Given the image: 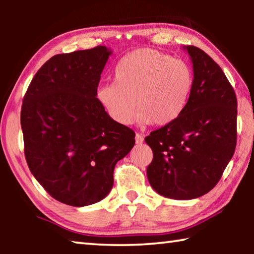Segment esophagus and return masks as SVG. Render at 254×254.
<instances>
[{"instance_id": "esophagus-1", "label": "esophagus", "mask_w": 254, "mask_h": 254, "mask_svg": "<svg viewBox=\"0 0 254 254\" xmlns=\"http://www.w3.org/2000/svg\"><path fill=\"white\" fill-rule=\"evenodd\" d=\"M144 141V135L141 134V133H136L135 134V142L137 144H141Z\"/></svg>"}]
</instances>
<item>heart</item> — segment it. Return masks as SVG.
Listing matches in <instances>:
<instances>
[{"label": "heart", "mask_w": 254, "mask_h": 254, "mask_svg": "<svg viewBox=\"0 0 254 254\" xmlns=\"http://www.w3.org/2000/svg\"><path fill=\"white\" fill-rule=\"evenodd\" d=\"M113 78L114 84L98 88L97 98L122 126L132 123L135 105L141 123L166 126L173 122L186 106L194 84L187 64L149 48L126 56L115 68Z\"/></svg>", "instance_id": "b5f03b06"}]
</instances>
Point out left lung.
<instances>
[{"label":"left lung","instance_id":"left-lung-1","mask_svg":"<svg viewBox=\"0 0 254 254\" xmlns=\"http://www.w3.org/2000/svg\"><path fill=\"white\" fill-rule=\"evenodd\" d=\"M194 84L182 113L145 136L153 159L147 175L158 194L192 199L220 182L236 147L238 101L222 68L195 46H187Z\"/></svg>","mask_w":254,"mask_h":254}]
</instances>
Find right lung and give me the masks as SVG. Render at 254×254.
Segmentation results:
<instances>
[{"instance_id": "right-lung-1", "label": "right lung", "mask_w": 254, "mask_h": 254, "mask_svg": "<svg viewBox=\"0 0 254 254\" xmlns=\"http://www.w3.org/2000/svg\"><path fill=\"white\" fill-rule=\"evenodd\" d=\"M112 54L104 46L51 57L30 83L21 107L24 156L46 191L83 207L105 198L114 167L135 143L96 97Z\"/></svg>"}]
</instances>
